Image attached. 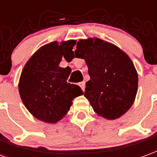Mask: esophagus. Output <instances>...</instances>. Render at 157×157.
<instances>
[{
    "label": "esophagus",
    "instance_id": "34e87169",
    "mask_svg": "<svg viewBox=\"0 0 157 157\" xmlns=\"http://www.w3.org/2000/svg\"><path fill=\"white\" fill-rule=\"evenodd\" d=\"M85 84H86V83H85V82H80V83H79V86H80V87L82 88V90H85Z\"/></svg>",
    "mask_w": 157,
    "mask_h": 157
}]
</instances>
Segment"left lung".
<instances>
[{
  "instance_id": "1",
  "label": "left lung",
  "mask_w": 157,
  "mask_h": 157,
  "mask_svg": "<svg viewBox=\"0 0 157 157\" xmlns=\"http://www.w3.org/2000/svg\"><path fill=\"white\" fill-rule=\"evenodd\" d=\"M75 57L85 59L90 80L84 96L99 117L115 120L132 107L138 74L131 58L118 46L97 37L81 39Z\"/></svg>"
}]
</instances>
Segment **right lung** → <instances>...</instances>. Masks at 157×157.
Returning <instances> with one entry per match:
<instances>
[{"mask_svg": "<svg viewBox=\"0 0 157 157\" xmlns=\"http://www.w3.org/2000/svg\"><path fill=\"white\" fill-rule=\"evenodd\" d=\"M75 45L74 40L48 43L37 50L23 68L18 85L20 96L39 121L58 122L69 111L74 98L83 95L80 86L67 82L71 69L59 66L63 56L73 54Z\"/></svg>", "mask_w": 157, "mask_h": 157, "instance_id": "right-lung-1", "label": "right lung"}]
</instances>
